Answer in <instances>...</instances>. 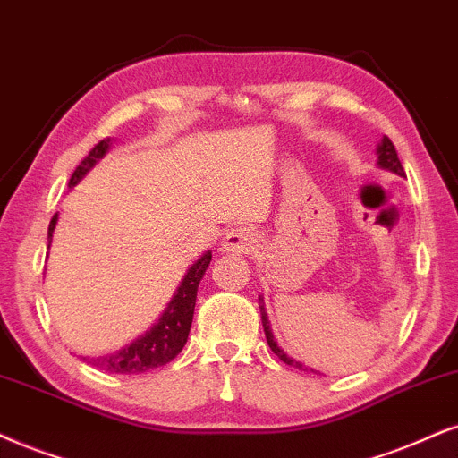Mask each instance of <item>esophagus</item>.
Segmentation results:
<instances>
[{"label": "esophagus", "instance_id": "obj_1", "mask_svg": "<svg viewBox=\"0 0 458 458\" xmlns=\"http://www.w3.org/2000/svg\"><path fill=\"white\" fill-rule=\"evenodd\" d=\"M258 247V234L251 228H236L228 233L224 241L225 251L233 253H249Z\"/></svg>", "mask_w": 458, "mask_h": 458}]
</instances>
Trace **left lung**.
<instances>
[{"label":"left lung","instance_id":"1","mask_svg":"<svg viewBox=\"0 0 458 458\" xmlns=\"http://www.w3.org/2000/svg\"><path fill=\"white\" fill-rule=\"evenodd\" d=\"M378 166H383V169L391 171V173H397L399 177H406V171H403L402 162L397 158V152H395V146H393V141L389 137L383 139V143L378 146ZM259 312H262V323H264V334H266V340H268V346L275 352L276 357L281 359V361H285L287 366H293V368H300L302 369V363L293 361L292 357L285 355V351H281V346L275 343V335H272V329H270V323H268V317H266L264 312V306H259Z\"/></svg>","mask_w":458,"mask_h":458}]
</instances>
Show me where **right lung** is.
I'll return each mask as SVG.
<instances>
[{
    "label": "right lung",
    "instance_id": "right-lung-1",
    "mask_svg": "<svg viewBox=\"0 0 458 458\" xmlns=\"http://www.w3.org/2000/svg\"><path fill=\"white\" fill-rule=\"evenodd\" d=\"M109 149V139H101L95 148L90 149L89 156L75 166L72 179H69V188H73L75 183L89 173L95 162L103 158ZM56 217L52 216L48 225V239L52 236V230L56 225ZM211 262V251H207L192 268L188 270V275L183 276L182 285L175 292V296L166 306V310L162 312L158 323L137 338L135 343L126 346V349L114 352V355L90 359V363L95 368L106 369L109 374H141L148 369L160 368L165 363H169L171 359H175L182 352L183 344L188 343L190 326H192L194 317V304H196V292H199V283L205 275V270L209 268Z\"/></svg>",
    "mask_w": 458,
    "mask_h": 458
}]
</instances>
